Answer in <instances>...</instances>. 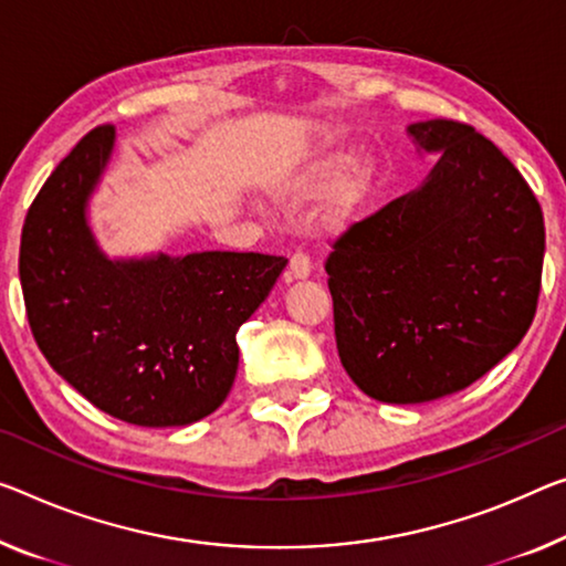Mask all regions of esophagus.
Masks as SVG:
<instances>
[{
	"instance_id": "1",
	"label": "esophagus",
	"mask_w": 566,
	"mask_h": 566,
	"mask_svg": "<svg viewBox=\"0 0 566 566\" xmlns=\"http://www.w3.org/2000/svg\"><path fill=\"white\" fill-rule=\"evenodd\" d=\"M311 260H308V255H303V253H295L293 258H291V263H289V275L293 277V281H306V277L311 275Z\"/></svg>"
}]
</instances>
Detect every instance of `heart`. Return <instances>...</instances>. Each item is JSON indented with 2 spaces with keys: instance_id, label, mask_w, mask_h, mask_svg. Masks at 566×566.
<instances>
[{
  "instance_id": "b5f03b06",
  "label": "heart",
  "mask_w": 566,
  "mask_h": 566,
  "mask_svg": "<svg viewBox=\"0 0 566 566\" xmlns=\"http://www.w3.org/2000/svg\"><path fill=\"white\" fill-rule=\"evenodd\" d=\"M379 177L369 164L352 167L349 154H328L308 161L277 187L275 199L289 210H306L321 199V224L342 232L359 220L377 195Z\"/></svg>"
}]
</instances>
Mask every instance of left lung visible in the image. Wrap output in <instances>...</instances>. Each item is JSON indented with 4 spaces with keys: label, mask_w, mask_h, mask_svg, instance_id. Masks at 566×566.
<instances>
[{
    "label": "left lung",
    "mask_w": 566,
    "mask_h": 566,
    "mask_svg": "<svg viewBox=\"0 0 566 566\" xmlns=\"http://www.w3.org/2000/svg\"><path fill=\"white\" fill-rule=\"evenodd\" d=\"M438 154L422 185L352 224L326 260L336 349L364 395L420 405L460 392L532 326L544 217L518 169L471 126H407Z\"/></svg>",
    "instance_id": "obj_1"
}]
</instances>
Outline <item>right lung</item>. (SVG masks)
Returning a JSON list of instances; mask_svg holds the SVG:
<instances>
[{"label": "right lung", "instance_id": "1", "mask_svg": "<svg viewBox=\"0 0 566 566\" xmlns=\"http://www.w3.org/2000/svg\"><path fill=\"white\" fill-rule=\"evenodd\" d=\"M116 128L77 142L34 197L20 281L34 342L91 405L138 428L212 415L238 374V328L289 260L260 253L111 258L88 220Z\"/></svg>", "mask_w": 566, "mask_h": 566}]
</instances>
